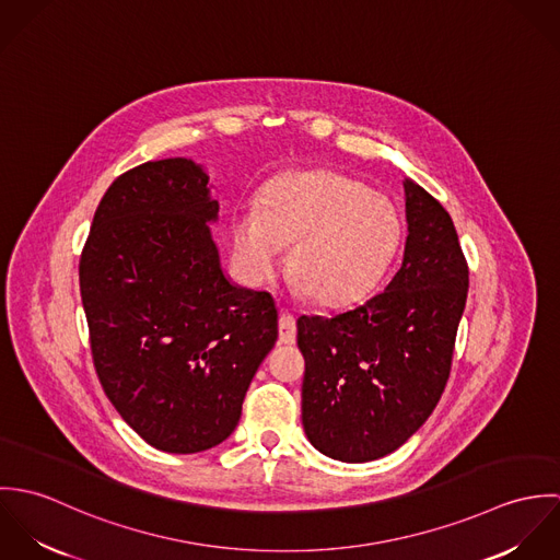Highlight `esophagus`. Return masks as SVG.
Here are the masks:
<instances>
[{
  "label": "esophagus",
  "mask_w": 560,
  "mask_h": 560,
  "mask_svg": "<svg viewBox=\"0 0 560 560\" xmlns=\"http://www.w3.org/2000/svg\"><path fill=\"white\" fill-rule=\"evenodd\" d=\"M278 327H280V342L295 345V340H298V323H295V317L289 311L280 313Z\"/></svg>",
  "instance_id": "obj_1"
}]
</instances>
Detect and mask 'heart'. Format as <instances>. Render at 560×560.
I'll use <instances>...</instances> for the list:
<instances>
[{
	"label": "heart",
	"instance_id": "obj_1",
	"mask_svg": "<svg viewBox=\"0 0 560 560\" xmlns=\"http://www.w3.org/2000/svg\"><path fill=\"white\" fill-rule=\"evenodd\" d=\"M395 205L362 183L327 170L289 172L269 183L260 211L233 220L241 276L260 284L293 243L295 287L323 306L362 300L384 276L399 245Z\"/></svg>",
	"mask_w": 560,
	"mask_h": 560
}]
</instances>
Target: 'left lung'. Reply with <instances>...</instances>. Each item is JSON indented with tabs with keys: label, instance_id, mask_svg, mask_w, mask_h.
Here are the masks:
<instances>
[{
	"label": "left lung",
	"instance_id": "obj_1",
	"mask_svg": "<svg viewBox=\"0 0 560 560\" xmlns=\"http://www.w3.org/2000/svg\"><path fill=\"white\" fill-rule=\"evenodd\" d=\"M402 196L407 237L388 287L347 313L298 319L304 431L345 464L395 453L427 422L466 308L468 265L448 211L407 176Z\"/></svg>",
	"mask_w": 560,
	"mask_h": 560
}]
</instances>
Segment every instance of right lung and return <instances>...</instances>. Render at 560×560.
I'll list each match as a JSON object with an SVG mask.
<instances>
[{
  "instance_id": "1",
  "label": "right lung",
  "mask_w": 560,
  "mask_h": 560,
  "mask_svg": "<svg viewBox=\"0 0 560 560\" xmlns=\"http://www.w3.org/2000/svg\"><path fill=\"white\" fill-rule=\"evenodd\" d=\"M205 165L147 161L118 176L81 252L80 289L101 386L163 453L222 444L278 340L269 293L231 282Z\"/></svg>"
}]
</instances>
